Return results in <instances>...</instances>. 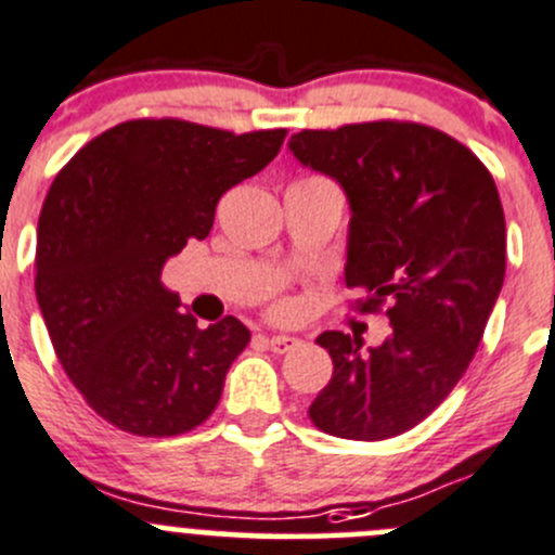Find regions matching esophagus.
Masks as SVG:
<instances>
[{
  "label": "esophagus",
  "instance_id": "obj_1",
  "mask_svg": "<svg viewBox=\"0 0 555 555\" xmlns=\"http://www.w3.org/2000/svg\"><path fill=\"white\" fill-rule=\"evenodd\" d=\"M266 344L271 347V352L284 354V352H289V349L300 347V338H295V336H268Z\"/></svg>",
  "mask_w": 555,
  "mask_h": 555
}]
</instances>
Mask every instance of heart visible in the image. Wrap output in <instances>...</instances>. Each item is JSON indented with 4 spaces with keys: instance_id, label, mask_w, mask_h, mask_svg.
Returning a JSON list of instances; mask_svg holds the SVG:
<instances>
[{
    "instance_id": "obj_1",
    "label": "heart",
    "mask_w": 555,
    "mask_h": 555,
    "mask_svg": "<svg viewBox=\"0 0 555 555\" xmlns=\"http://www.w3.org/2000/svg\"><path fill=\"white\" fill-rule=\"evenodd\" d=\"M304 181H320V179H304ZM287 311H289L287 304H279L276 306V314H287Z\"/></svg>"
}]
</instances>
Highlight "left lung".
<instances>
[{"label": "left lung", "mask_w": 555, "mask_h": 555, "mask_svg": "<svg viewBox=\"0 0 555 555\" xmlns=\"http://www.w3.org/2000/svg\"><path fill=\"white\" fill-rule=\"evenodd\" d=\"M289 152L347 192V287L390 336L325 331L333 376L311 401L320 431L379 442L409 431L469 369L507 268V224L493 176L450 134L414 121L300 129Z\"/></svg>", "instance_id": "obj_1"}]
</instances>
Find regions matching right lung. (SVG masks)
Listing matches in <instances>:
<instances>
[{
    "label": "right lung",
    "instance_id": "add662e5",
    "mask_svg": "<svg viewBox=\"0 0 555 555\" xmlns=\"http://www.w3.org/2000/svg\"><path fill=\"white\" fill-rule=\"evenodd\" d=\"M284 138L132 118L53 179L37 222V304L62 369L111 426L179 437L217 409L249 331L235 317L201 327L159 276L186 241L211 233L219 197L260 173Z\"/></svg>",
    "mask_w": 555,
    "mask_h": 555
}]
</instances>
